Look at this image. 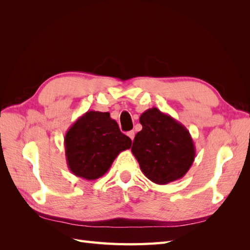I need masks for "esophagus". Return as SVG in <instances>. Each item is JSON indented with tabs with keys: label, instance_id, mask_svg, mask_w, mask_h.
Masks as SVG:
<instances>
[{
	"label": "esophagus",
	"instance_id": "1",
	"mask_svg": "<svg viewBox=\"0 0 250 250\" xmlns=\"http://www.w3.org/2000/svg\"><path fill=\"white\" fill-rule=\"evenodd\" d=\"M127 135L131 139V141H133V139H134V131H133V130L128 131V132H127Z\"/></svg>",
	"mask_w": 250,
	"mask_h": 250
}]
</instances>
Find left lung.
Wrapping results in <instances>:
<instances>
[{
	"mask_svg": "<svg viewBox=\"0 0 250 250\" xmlns=\"http://www.w3.org/2000/svg\"><path fill=\"white\" fill-rule=\"evenodd\" d=\"M140 123L143 129L135 135L131 152L144 175L157 185L184 177L196 154L187 128L156 107L144 111Z\"/></svg>",
	"mask_w": 250,
	"mask_h": 250,
	"instance_id": "left-lung-1",
	"label": "left lung"
}]
</instances>
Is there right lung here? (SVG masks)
I'll return each mask as SVG.
<instances>
[{
	"instance_id": "right-lung-1",
	"label": "right lung",
	"mask_w": 250,
	"mask_h": 250,
	"mask_svg": "<svg viewBox=\"0 0 250 250\" xmlns=\"http://www.w3.org/2000/svg\"><path fill=\"white\" fill-rule=\"evenodd\" d=\"M131 147V140L120 131L109 112L88 110L79 117L64 137L66 165L77 177H102L116 157Z\"/></svg>"
}]
</instances>
